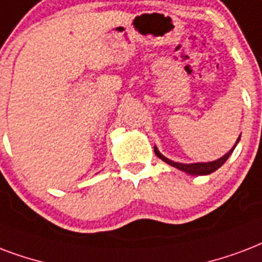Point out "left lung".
<instances>
[{
	"mask_svg": "<svg viewBox=\"0 0 262 262\" xmlns=\"http://www.w3.org/2000/svg\"><path fill=\"white\" fill-rule=\"evenodd\" d=\"M239 139H241V137H239ZM239 139H237V141H239ZM237 141H236V144H237ZM236 144L233 145V148L236 147ZM233 148L229 149L228 154H225L223 158H220V159H217V161H213V162H207V163H177V162H173V161H170V159H167V158L163 157L162 154L158 151L157 147L154 148V151H155V154H157V157L161 158L163 162H166L167 165H170V166L177 167V169L185 171V173H188V174L205 176V174H210V173H213V171L217 170L219 167L223 166V165L225 163V161H227V159L229 158V155L232 154Z\"/></svg>",
	"mask_w": 262,
	"mask_h": 262,
	"instance_id": "left-lung-1",
	"label": "left lung"
}]
</instances>
